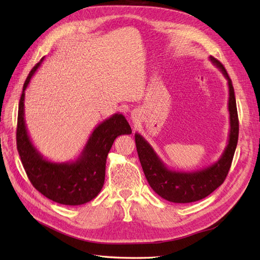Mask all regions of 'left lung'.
Instances as JSON below:
<instances>
[{
    "mask_svg": "<svg viewBox=\"0 0 260 260\" xmlns=\"http://www.w3.org/2000/svg\"><path fill=\"white\" fill-rule=\"evenodd\" d=\"M209 60L215 65L227 80L228 85V111H229V133L227 146L220 157L208 165L195 171H181L168 167L160 159L157 153L150 143L140 134H135V142L140 164L150 186L155 193L171 203L187 204L200 200L219 185H222L232 161L238 143L239 121L237 104L232 79L215 57L209 56Z\"/></svg>",
    "mask_w": 260,
    "mask_h": 260,
    "instance_id": "8db88e82",
    "label": "left lung"
}]
</instances>
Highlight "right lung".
I'll return each mask as SVG.
<instances>
[{"instance_id": "1", "label": "right lung", "mask_w": 260, "mask_h": 260, "mask_svg": "<svg viewBox=\"0 0 260 260\" xmlns=\"http://www.w3.org/2000/svg\"><path fill=\"white\" fill-rule=\"evenodd\" d=\"M45 60L42 57L28 74L19 102L17 149L33 186L45 197L65 206H80L100 194L105 182L106 159L115 138L129 135L132 128L120 112L95 126L80 154L67 161H54L37 150L24 119L25 90Z\"/></svg>"}]
</instances>
